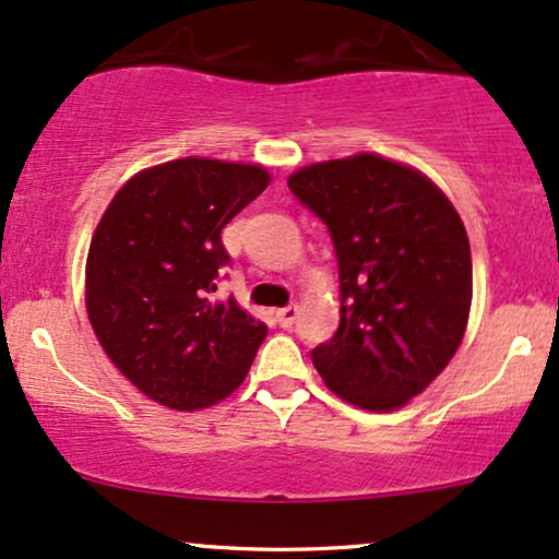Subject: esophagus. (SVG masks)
Returning <instances> with one entry per match:
<instances>
[{
    "label": "esophagus",
    "instance_id": "esophagus-1",
    "mask_svg": "<svg viewBox=\"0 0 559 559\" xmlns=\"http://www.w3.org/2000/svg\"><path fill=\"white\" fill-rule=\"evenodd\" d=\"M297 316H299V305H286V307H281L278 312H275V318H278L281 329H292L294 320H297Z\"/></svg>",
    "mask_w": 559,
    "mask_h": 559
}]
</instances>
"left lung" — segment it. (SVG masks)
Returning a JSON list of instances; mask_svg holds the SVG:
<instances>
[{"instance_id": "8db88e82", "label": "left lung", "mask_w": 559, "mask_h": 559, "mask_svg": "<svg viewBox=\"0 0 559 559\" xmlns=\"http://www.w3.org/2000/svg\"><path fill=\"white\" fill-rule=\"evenodd\" d=\"M288 189L329 228L342 320L312 349L325 386L376 413L433 381L465 336L471 243L457 210L423 173L378 155L307 165Z\"/></svg>"}]
</instances>
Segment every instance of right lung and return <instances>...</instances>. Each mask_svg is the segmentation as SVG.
Returning a JSON list of instances; mask_svg holds the SVG:
<instances>
[{
    "mask_svg": "<svg viewBox=\"0 0 559 559\" xmlns=\"http://www.w3.org/2000/svg\"><path fill=\"white\" fill-rule=\"evenodd\" d=\"M271 183L260 165L183 157L136 173L102 215L86 260V310L115 368L170 409L226 400L267 325L215 299L230 258L221 230Z\"/></svg>",
    "mask_w": 559,
    "mask_h": 559,
    "instance_id": "right-lung-1",
    "label": "right lung"
}]
</instances>
